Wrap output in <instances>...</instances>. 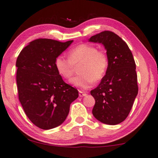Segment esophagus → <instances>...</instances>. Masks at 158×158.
Returning a JSON list of instances; mask_svg holds the SVG:
<instances>
[{
  "label": "esophagus",
  "mask_w": 158,
  "mask_h": 158,
  "mask_svg": "<svg viewBox=\"0 0 158 158\" xmlns=\"http://www.w3.org/2000/svg\"><path fill=\"white\" fill-rule=\"evenodd\" d=\"M85 95H87L86 93H85V92H82V91H79V96L81 97V98L85 96Z\"/></svg>",
  "instance_id": "34e87169"
}]
</instances>
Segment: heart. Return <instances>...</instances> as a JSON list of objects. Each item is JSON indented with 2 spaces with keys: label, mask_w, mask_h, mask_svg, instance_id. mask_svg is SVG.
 I'll return each instance as SVG.
<instances>
[{
  "label": "heart",
  "mask_w": 158,
  "mask_h": 158,
  "mask_svg": "<svg viewBox=\"0 0 158 158\" xmlns=\"http://www.w3.org/2000/svg\"><path fill=\"white\" fill-rule=\"evenodd\" d=\"M68 58L58 56L54 60L55 69L60 76L68 79L74 73L75 67L81 64L80 75L70 80V83L82 89L91 87L93 81H101L107 71V56L93 45L82 44L77 46L69 51Z\"/></svg>",
  "instance_id": "obj_1"
}]
</instances>
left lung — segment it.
Wrapping results in <instances>:
<instances>
[{
  "instance_id": "obj_1",
  "label": "left lung",
  "mask_w": 158,
  "mask_h": 158,
  "mask_svg": "<svg viewBox=\"0 0 158 158\" xmlns=\"http://www.w3.org/2000/svg\"><path fill=\"white\" fill-rule=\"evenodd\" d=\"M89 42L102 44L109 63L101 82L90 91L95 100L93 114L106 124H118L129 114L138 92L134 59L127 44L113 31H102Z\"/></svg>"
}]
</instances>
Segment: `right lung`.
<instances>
[{
  "label": "right lung",
  "instance_id": "obj_1",
  "mask_svg": "<svg viewBox=\"0 0 158 158\" xmlns=\"http://www.w3.org/2000/svg\"><path fill=\"white\" fill-rule=\"evenodd\" d=\"M72 42L37 39L26 46L17 59L19 100L29 119L42 129L61 124L71 102L78 97L77 89L65 83L54 66L56 58Z\"/></svg>",
  "mask_w": 158,
  "mask_h": 158
}]
</instances>
